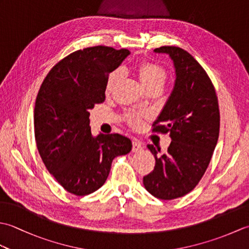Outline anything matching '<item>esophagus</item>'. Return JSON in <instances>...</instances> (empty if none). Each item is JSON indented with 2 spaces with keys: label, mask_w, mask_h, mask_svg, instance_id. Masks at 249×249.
<instances>
[{
  "label": "esophagus",
  "mask_w": 249,
  "mask_h": 249,
  "mask_svg": "<svg viewBox=\"0 0 249 249\" xmlns=\"http://www.w3.org/2000/svg\"><path fill=\"white\" fill-rule=\"evenodd\" d=\"M142 150L141 142L138 140H133V152H139Z\"/></svg>",
  "instance_id": "34e87169"
}]
</instances>
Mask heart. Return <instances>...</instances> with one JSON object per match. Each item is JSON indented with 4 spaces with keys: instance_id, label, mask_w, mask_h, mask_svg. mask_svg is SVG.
I'll return each mask as SVG.
<instances>
[{
    "instance_id": "obj_1",
    "label": "heart",
    "mask_w": 249,
    "mask_h": 249,
    "mask_svg": "<svg viewBox=\"0 0 249 249\" xmlns=\"http://www.w3.org/2000/svg\"><path fill=\"white\" fill-rule=\"evenodd\" d=\"M136 72L138 75L139 80L143 84L146 89H150L155 87L162 88L163 83L166 82L167 71L162 66L156 64L154 62L143 60L139 62L136 66ZM122 78V72L120 70H114L111 71L105 83V93L109 95L113 92L116 84ZM144 114L141 113H127L125 115V120L134 128H139L143 123Z\"/></svg>"
}]
</instances>
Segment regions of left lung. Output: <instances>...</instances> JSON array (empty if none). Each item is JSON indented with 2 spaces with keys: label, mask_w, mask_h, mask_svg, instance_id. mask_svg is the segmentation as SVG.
<instances>
[{
  "label": "left lung",
  "mask_w": 249,
  "mask_h": 249,
  "mask_svg": "<svg viewBox=\"0 0 249 249\" xmlns=\"http://www.w3.org/2000/svg\"><path fill=\"white\" fill-rule=\"evenodd\" d=\"M154 51L171 57L177 79L152 131L169 133L172 141L166 154L158 156L154 145L147 144L155 167L143 184L154 197L172 200L192 192L209 166L219 135L218 99L208 73L187 51L173 46Z\"/></svg>",
  "instance_id": "obj_1"
}]
</instances>
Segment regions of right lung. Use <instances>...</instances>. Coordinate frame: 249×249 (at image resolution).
Returning <instances> with one entry per match:
<instances>
[{
    "mask_svg": "<svg viewBox=\"0 0 249 249\" xmlns=\"http://www.w3.org/2000/svg\"><path fill=\"white\" fill-rule=\"evenodd\" d=\"M128 54L127 49L107 46L77 50L51 68L37 94V149L48 171L72 195L86 196L102 187L113 158L133 146L119 134L93 137L89 120V110L105 102L106 79Z\"/></svg>",
    "mask_w": 249,
    "mask_h": 249,
    "instance_id": "add662e5",
    "label": "right lung"
}]
</instances>
